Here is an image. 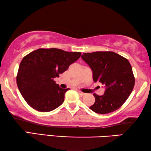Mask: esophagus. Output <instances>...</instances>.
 Segmentation results:
<instances>
[{
  "label": "esophagus",
  "instance_id": "obj_1",
  "mask_svg": "<svg viewBox=\"0 0 151 151\" xmlns=\"http://www.w3.org/2000/svg\"><path fill=\"white\" fill-rule=\"evenodd\" d=\"M78 93H79V94H80V95H81V96H84V95H85V93L82 92V91H78Z\"/></svg>",
  "mask_w": 151,
  "mask_h": 151
}]
</instances>
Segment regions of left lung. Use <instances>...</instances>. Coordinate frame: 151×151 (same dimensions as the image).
Returning a JSON list of instances; mask_svg holds the SVG:
<instances>
[{
	"instance_id": "obj_1",
	"label": "left lung",
	"mask_w": 151,
	"mask_h": 151,
	"mask_svg": "<svg viewBox=\"0 0 151 151\" xmlns=\"http://www.w3.org/2000/svg\"><path fill=\"white\" fill-rule=\"evenodd\" d=\"M81 58L92 70L93 81L105 86L103 95L93 93L95 103L89 108L101 114L118 109L130 96L134 86L130 62L111 51L85 52Z\"/></svg>"
}]
</instances>
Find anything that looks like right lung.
Listing matches in <instances>:
<instances>
[{
  "label": "right lung",
  "instance_id": "right-lung-1",
  "mask_svg": "<svg viewBox=\"0 0 151 151\" xmlns=\"http://www.w3.org/2000/svg\"><path fill=\"white\" fill-rule=\"evenodd\" d=\"M80 52L58 48H39L23 58L17 76V84L26 103L42 112L60 106L68 89H62L54 81L60 73L78 60Z\"/></svg>",
  "mask_w": 151,
  "mask_h": 151
}]
</instances>
